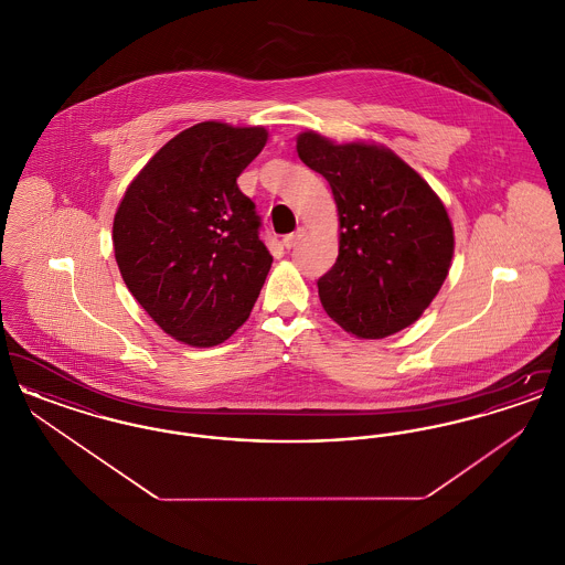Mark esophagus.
Masks as SVG:
<instances>
[{
    "mask_svg": "<svg viewBox=\"0 0 565 565\" xmlns=\"http://www.w3.org/2000/svg\"><path fill=\"white\" fill-rule=\"evenodd\" d=\"M305 237V228H296L295 233H290V235H286L284 237V247L286 249H292V247H296L298 243H300V239Z\"/></svg>",
    "mask_w": 565,
    "mask_h": 565,
    "instance_id": "1",
    "label": "esophagus"
}]
</instances>
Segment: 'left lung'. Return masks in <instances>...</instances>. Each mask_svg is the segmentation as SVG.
<instances>
[{
  "label": "left lung",
  "mask_w": 565,
  "mask_h": 565,
  "mask_svg": "<svg viewBox=\"0 0 565 565\" xmlns=\"http://www.w3.org/2000/svg\"><path fill=\"white\" fill-rule=\"evenodd\" d=\"M300 161L328 180L341 222L339 258L318 279L323 311L360 339L415 322L454 258V226L428 182L394 152L298 135Z\"/></svg>",
  "instance_id": "1"
}]
</instances>
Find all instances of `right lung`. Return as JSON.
Instances as JSON below:
<instances>
[{
  "instance_id": "right-lung-1",
  "label": "right lung",
  "mask_w": 565,
  "mask_h": 565,
  "mask_svg": "<svg viewBox=\"0 0 565 565\" xmlns=\"http://www.w3.org/2000/svg\"><path fill=\"white\" fill-rule=\"evenodd\" d=\"M267 143L263 127L199 122L167 141L114 215V254L135 300L192 348L226 341L247 318L273 256L237 178Z\"/></svg>"
}]
</instances>
